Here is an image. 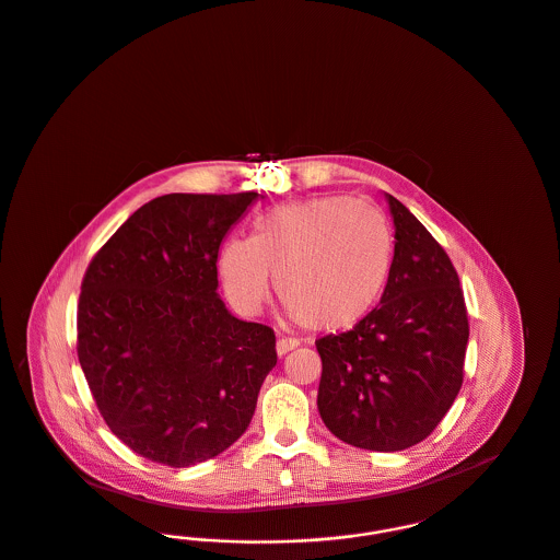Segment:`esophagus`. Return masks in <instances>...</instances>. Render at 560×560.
<instances>
[{
  "mask_svg": "<svg viewBox=\"0 0 560 560\" xmlns=\"http://www.w3.org/2000/svg\"><path fill=\"white\" fill-rule=\"evenodd\" d=\"M299 341L296 339H290V337H281L279 341H277V353L279 355H285L288 351H292V349H296L299 347Z\"/></svg>",
  "mask_w": 560,
  "mask_h": 560,
  "instance_id": "1",
  "label": "esophagus"
}]
</instances>
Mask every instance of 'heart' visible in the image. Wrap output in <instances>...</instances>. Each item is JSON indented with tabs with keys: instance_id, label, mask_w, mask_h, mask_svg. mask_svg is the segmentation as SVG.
I'll return each instance as SVG.
<instances>
[{
	"instance_id": "b5f03b06",
	"label": "heart",
	"mask_w": 560,
	"mask_h": 560,
	"mask_svg": "<svg viewBox=\"0 0 560 560\" xmlns=\"http://www.w3.org/2000/svg\"><path fill=\"white\" fill-rule=\"evenodd\" d=\"M392 258V230L375 205L322 196L259 217L254 238H230L219 254V275L243 315L261 308L272 273L294 319L311 330L337 332L373 311Z\"/></svg>"
}]
</instances>
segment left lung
I'll return each mask as SVG.
<instances>
[{
  "label": "left lung",
  "instance_id": "left-lung-1",
  "mask_svg": "<svg viewBox=\"0 0 560 560\" xmlns=\"http://www.w3.org/2000/svg\"><path fill=\"white\" fill-rule=\"evenodd\" d=\"M394 258L382 304L341 335L317 339V409L328 431L373 452L431 434L465 377L469 317L458 272L431 232L394 196Z\"/></svg>",
  "mask_w": 560,
  "mask_h": 560
}]
</instances>
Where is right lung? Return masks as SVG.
Listing matches in <instances>:
<instances>
[{
  "instance_id": "add662e5",
  "label": "right lung",
  "mask_w": 560,
  "mask_h": 560,
  "mask_svg": "<svg viewBox=\"0 0 560 560\" xmlns=\"http://www.w3.org/2000/svg\"><path fill=\"white\" fill-rule=\"evenodd\" d=\"M256 198L160 196L86 266L79 362L108 429L151 463L180 469L228 450L277 364L275 330L236 319L217 294L219 245Z\"/></svg>"
}]
</instances>
